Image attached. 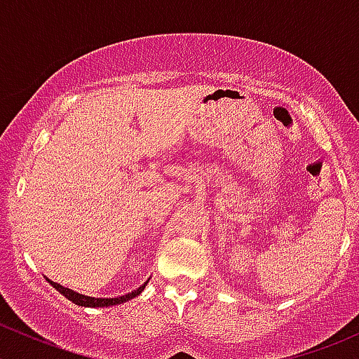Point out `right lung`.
<instances>
[{"label":"right lung","instance_id":"right-lung-1","mask_svg":"<svg viewBox=\"0 0 359 359\" xmlns=\"http://www.w3.org/2000/svg\"><path fill=\"white\" fill-rule=\"evenodd\" d=\"M48 283L52 285V287L55 288V290H59L60 293H62V295L66 297V299L71 300V302L78 304V306H83V307H109V306H116V304H123V302H126V300L133 299V297L140 295L144 288H146L147 281L142 285V287L137 288V290L126 293V295H121V297H114V299H99V297H88V295H83V293H78V292L71 290V288L62 287V285L55 283V281H50L48 280Z\"/></svg>","mask_w":359,"mask_h":359}]
</instances>
